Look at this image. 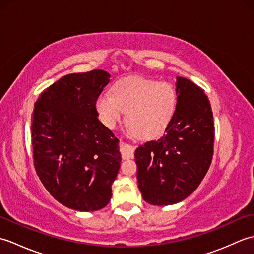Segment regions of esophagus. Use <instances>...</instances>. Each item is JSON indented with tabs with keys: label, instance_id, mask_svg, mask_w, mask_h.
Returning <instances> with one entry per match:
<instances>
[{
	"label": "esophagus",
	"instance_id": "obj_1",
	"mask_svg": "<svg viewBox=\"0 0 254 254\" xmlns=\"http://www.w3.org/2000/svg\"><path fill=\"white\" fill-rule=\"evenodd\" d=\"M119 147H120V153L123 159H128L134 157V147L130 144H127L124 142H120L119 144Z\"/></svg>",
	"mask_w": 254,
	"mask_h": 254
}]
</instances>
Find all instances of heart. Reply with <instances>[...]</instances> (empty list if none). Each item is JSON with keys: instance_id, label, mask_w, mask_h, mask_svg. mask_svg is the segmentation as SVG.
I'll return each mask as SVG.
<instances>
[{"instance_id": "b5f03b06", "label": "heart", "mask_w": 254, "mask_h": 254, "mask_svg": "<svg viewBox=\"0 0 254 254\" xmlns=\"http://www.w3.org/2000/svg\"><path fill=\"white\" fill-rule=\"evenodd\" d=\"M177 97L172 86L144 78H131L118 83L112 96L102 94L97 110L102 123L115 128L127 111L128 132L145 138L160 135L168 127L176 110Z\"/></svg>"}]
</instances>
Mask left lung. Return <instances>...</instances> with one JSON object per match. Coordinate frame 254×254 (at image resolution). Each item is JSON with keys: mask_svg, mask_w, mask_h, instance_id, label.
Instances as JSON below:
<instances>
[{"mask_svg": "<svg viewBox=\"0 0 254 254\" xmlns=\"http://www.w3.org/2000/svg\"><path fill=\"white\" fill-rule=\"evenodd\" d=\"M177 105L165 134L135 150L137 183L152 205L181 202L196 190L212 163L215 127L207 96L199 86L177 78Z\"/></svg>", "mask_w": 254, "mask_h": 254, "instance_id": "1", "label": "left lung"}]
</instances>
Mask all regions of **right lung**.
<instances>
[{
    "instance_id": "right-lung-1",
    "label": "right lung",
    "mask_w": 254,
    "mask_h": 254,
    "mask_svg": "<svg viewBox=\"0 0 254 254\" xmlns=\"http://www.w3.org/2000/svg\"><path fill=\"white\" fill-rule=\"evenodd\" d=\"M109 77L102 69L65 75L42 91L32 113L37 175L58 202L80 212L110 202L120 169L119 139L97 118Z\"/></svg>"
}]
</instances>
